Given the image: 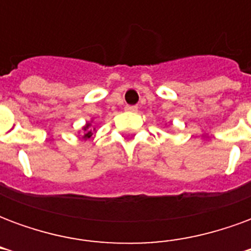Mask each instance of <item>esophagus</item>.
I'll return each instance as SVG.
<instances>
[{
  "label": "esophagus",
  "mask_w": 251,
  "mask_h": 251,
  "mask_svg": "<svg viewBox=\"0 0 251 251\" xmlns=\"http://www.w3.org/2000/svg\"><path fill=\"white\" fill-rule=\"evenodd\" d=\"M126 111H130V113H136L138 110V106H126L125 107Z\"/></svg>",
  "instance_id": "obj_1"
}]
</instances>
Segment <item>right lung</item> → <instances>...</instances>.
<instances>
[{
    "label": "right lung",
    "mask_w": 251,
    "mask_h": 251,
    "mask_svg": "<svg viewBox=\"0 0 251 251\" xmlns=\"http://www.w3.org/2000/svg\"><path fill=\"white\" fill-rule=\"evenodd\" d=\"M93 121H94V118H91L90 121H87V122H86V125L82 127V130H83L82 138L84 140V141H86V140H90V138H91L93 136H95V133H97L95 127H91V125H93Z\"/></svg>",
    "instance_id": "right-lung-1"
}]
</instances>
